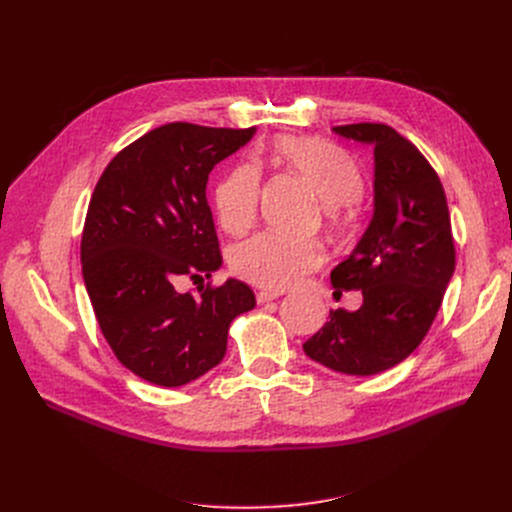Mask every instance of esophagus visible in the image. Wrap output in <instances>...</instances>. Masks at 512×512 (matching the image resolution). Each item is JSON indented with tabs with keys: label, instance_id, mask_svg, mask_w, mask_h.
<instances>
[{
	"label": "esophagus",
	"instance_id": "1",
	"mask_svg": "<svg viewBox=\"0 0 512 512\" xmlns=\"http://www.w3.org/2000/svg\"><path fill=\"white\" fill-rule=\"evenodd\" d=\"M280 290H259L257 292V303L259 305H263V303H267V301H274V299H278L280 297Z\"/></svg>",
	"mask_w": 512,
	"mask_h": 512
}]
</instances>
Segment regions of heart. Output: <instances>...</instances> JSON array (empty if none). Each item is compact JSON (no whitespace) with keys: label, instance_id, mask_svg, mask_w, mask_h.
<instances>
[{"label":"heart","instance_id":"heart-1","mask_svg":"<svg viewBox=\"0 0 512 512\" xmlns=\"http://www.w3.org/2000/svg\"><path fill=\"white\" fill-rule=\"evenodd\" d=\"M280 166L301 178L317 199L328 207L334 228H348L357 220V201L363 197L365 178L355 157L340 145L317 137L284 134L272 143ZM261 174L251 164H236L213 188V203L222 226L245 232L257 215ZM326 255L317 242L290 240L276 232H259L232 249V270L261 288L286 290L297 286L309 272L324 263Z\"/></svg>","mask_w":512,"mask_h":512}]
</instances>
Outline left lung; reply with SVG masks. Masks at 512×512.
<instances>
[{"mask_svg":"<svg viewBox=\"0 0 512 512\" xmlns=\"http://www.w3.org/2000/svg\"><path fill=\"white\" fill-rule=\"evenodd\" d=\"M332 130L373 145V218L330 274L334 294L361 290L363 305L330 311L303 351L334 371L375 375L405 361L434 324L454 274L450 213L436 170L394 128L361 122Z\"/></svg>","mask_w":512,"mask_h":512,"instance_id":"1","label":"left lung"}]
</instances>
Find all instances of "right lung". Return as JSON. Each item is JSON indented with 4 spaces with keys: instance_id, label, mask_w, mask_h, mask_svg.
<instances>
[{
    "instance_id": "right-lung-1",
    "label": "right lung",
    "mask_w": 512,
    "mask_h": 512,
    "mask_svg": "<svg viewBox=\"0 0 512 512\" xmlns=\"http://www.w3.org/2000/svg\"><path fill=\"white\" fill-rule=\"evenodd\" d=\"M253 134L164 124L124 147L93 191L80 240L89 299L118 361L155 386H184L218 365L232 319L255 307L234 278L199 286V297L176 290L184 276L220 270L207 178Z\"/></svg>"
}]
</instances>
